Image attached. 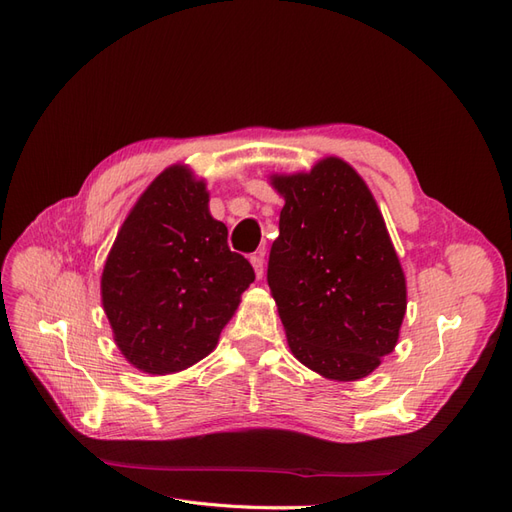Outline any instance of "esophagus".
<instances>
[{
    "label": "esophagus",
    "mask_w": 512,
    "mask_h": 512,
    "mask_svg": "<svg viewBox=\"0 0 512 512\" xmlns=\"http://www.w3.org/2000/svg\"><path fill=\"white\" fill-rule=\"evenodd\" d=\"M250 262H252L256 277H258V280H262V275H265V252H256V254L250 258Z\"/></svg>",
    "instance_id": "1"
}]
</instances>
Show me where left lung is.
Listing matches in <instances>:
<instances>
[{"instance_id": "1", "label": "left lung", "mask_w": 512, "mask_h": 512, "mask_svg": "<svg viewBox=\"0 0 512 512\" xmlns=\"http://www.w3.org/2000/svg\"><path fill=\"white\" fill-rule=\"evenodd\" d=\"M269 183L284 207L267 280L290 352L327 380L367 378L395 350L408 307L406 273L374 194L337 156Z\"/></svg>"}]
</instances>
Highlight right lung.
I'll return each mask as SVG.
<instances>
[{"label": "right lung", "mask_w": 512, "mask_h": 512, "mask_svg": "<svg viewBox=\"0 0 512 512\" xmlns=\"http://www.w3.org/2000/svg\"><path fill=\"white\" fill-rule=\"evenodd\" d=\"M254 269L230 252L209 190L173 164L136 198L106 256L100 294L113 339L132 367L168 376L203 361L235 316Z\"/></svg>", "instance_id": "1"}]
</instances>
